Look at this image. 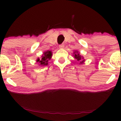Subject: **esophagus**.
<instances>
[{
  "label": "esophagus",
  "instance_id": "34e87169",
  "mask_svg": "<svg viewBox=\"0 0 121 121\" xmlns=\"http://www.w3.org/2000/svg\"><path fill=\"white\" fill-rule=\"evenodd\" d=\"M64 44H60V45H59V48H60V49H63V48H64Z\"/></svg>",
  "mask_w": 121,
  "mask_h": 121
}]
</instances>
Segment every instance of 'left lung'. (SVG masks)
<instances>
[{"label":"left lung","instance_id":"8db88e82","mask_svg":"<svg viewBox=\"0 0 121 121\" xmlns=\"http://www.w3.org/2000/svg\"><path fill=\"white\" fill-rule=\"evenodd\" d=\"M73 56H74V58L76 59V60L78 61H80V64H82L83 63V62L85 61V60L83 59V58L82 56H80L79 53L78 51H75L73 53Z\"/></svg>","mask_w":121,"mask_h":121}]
</instances>
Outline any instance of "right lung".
Here are the masks:
<instances>
[{"mask_svg":"<svg viewBox=\"0 0 121 121\" xmlns=\"http://www.w3.org/2000/svg\"><path fill=\"white\" fill-rule=\"evenodd\" d=\"M52 52L51 51H48L44 52L43 53L42 58L39 59L38 58L37 59L36 61L39 63V65L41 66H44L48 65V61L50 60L52 58Z\"/></svg>","mask_w":121,"mask_h":121,"instance_id":"add662e5","label":"right lung"}]
</instances>
